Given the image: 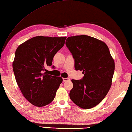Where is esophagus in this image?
I'll return each instance as SVG.
<instances>
[{
    "instance_id": "obj_1",
    "label": "esophagus",
    "mask_w": 132,
    "mask_h": 132,
    "mask_svg": "<svg viewBox=\"0 0 132 132\" xmlns=\"http://www.w3.org/2000/svg\"><path fill=\"white\" fill-rule=\"evenodd\" d=\"M70 78H63V82H66V81H70Z\"/></svg>"
}]
</instances>
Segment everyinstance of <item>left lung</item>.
Wrapping results in <instances>:
<instances>
[{"label":"left lung","instance_id":"8db88e82","mask_svg":"<svg viewBox=\"0 0 132 132\" xmlns=\"http://www.w3.org/2000/svg\"><path fill=\"white\" fill-rule=\"evenodd\" d=\"M67 47L75 61V69L82 71V79H72L70 98L82 109H90L100 103L112 86L114 61L106 43L90 36L70 37Z\"/></svg>","mask_w":132,"mask_h":132}]
</instances>
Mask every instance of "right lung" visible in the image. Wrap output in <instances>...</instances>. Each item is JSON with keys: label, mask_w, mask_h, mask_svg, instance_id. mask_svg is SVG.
<instances>
[{"label": "right lung", "mask_w": 132, "mask_h": 132, "mask_svg": "<svg viewBox=\"0 0 132 132\" xmlns=\"http://www.w3.org/2000/svg\"><path fill=\"white\" fill-rule=\"evenodd\" d=\"M66 37L37 36L18 46L12 63L15 79L28 101L38 107L50 104L63 79L44 72L52 65L55 54L64 46Z\"/></svg>", "instance_id": "right-lung-1"}]
</instances>
